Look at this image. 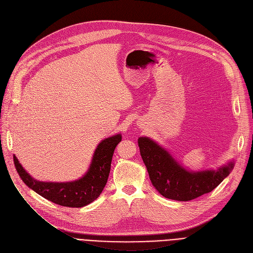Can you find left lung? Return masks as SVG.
Wrapping results in <instances>:
<instances>
[{
    "instance_id": "1",
    "label": "left lung",
    "mask_w": 253,
    "mask_h": 253,
    "mask_svg": "<svg viewBox=\"0 0 253 253\" xmlns=\"http://www.w3.org/2000/svg\"><path fill=\"white\" fill-rule=\"evenodd\" d=\"M138 147L153 185L163 197L172 200L190 201L210 193L234 167V163L230 162L217 170L192 172L149 137H139Z\"/></svg>"
}]
</instances>
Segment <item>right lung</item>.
<instances>
[{
	"instance_id": "obj_1",
	"label": "right lung",
	"mask_w": 253,
	"mask_h": 253,
	"mask_svg": "<svg viewBox=\"0 0 253 253\" xmlns=\"http://www.w3.org/2000/svg\"><path fill=\"white\" fill-rule=\"evenodd\" d=\"M121 140V134L103 139L97 145L86 174L70 182L39 181L23 169L15 156L13 159L20 178L29 188L53 203L79 208L90 204L101 194L109 178L115 149Z\"/></svg>"
}]
</instances>
